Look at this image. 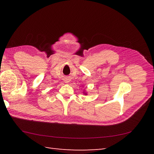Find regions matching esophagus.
Returning <instances> with one entry per match:
<instances>
[{"label":"esophagus","instance_id":"1","mask_svg":"<svg viewBox=\"0 0 154 154\" xmlns=\"http://www.w3.org/2000/svg\"><path fill=\"white\" fill-rule=\"evenodd\" d=\"M64 81H65L66 83H68L69 82H70V79H69V78H66Z\"/></svg>","mask_w":154,"mask_h":154}]
</instances>
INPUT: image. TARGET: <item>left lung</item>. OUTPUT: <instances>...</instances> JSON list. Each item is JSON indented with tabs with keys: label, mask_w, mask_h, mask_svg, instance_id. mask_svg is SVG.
Instances as JSON below:
<instances>
[{
	"label": "left lung",
	"mask_w": 154,
	"mask_h": 154,
	"mask_svg": "<svg viewBox=\"0 0 154 154\" xmlns=\"http://www.w3.org/2000/svg\"><path fill=\"white\" fill-rule=\"evenodd\" d=\"M84 94H85V95H86V93H84Z\"/></svg>",
	"instance_id": "left-lung-1"
}]
</instances>
